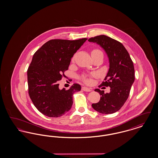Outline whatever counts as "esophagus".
Returning <instances> with one entry per match:
<instances>
[{
    "label": "esophagus",
    "mask_w": 158,
    "mask_h": 158,
    "mask_svg": "<svg viewBox=\"0 0 158 158\" xmlns=\"http://www.w3.org/2000/svg\"><path fill=\"white\" fill-rule=\"evenodd\" d=\"M82 90L85 92H90L92 91V88H87V87H82Z\"/></svg>",
    "instance_id": "obj_1"
}]
</instances>
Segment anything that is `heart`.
<instances>
[{
	"label": "heart",
	"instance_id": "b5f03b06",
	"mask_svg": "<svg viewBox=\"0 0 158 158\" xmlns=\"http://www.w3.org/2000/svg\"><path fill=\"white\" fill-rule=\"evenodd\" d=\"M92 52L97 53V52H100L99 50H95ZM73 59H74V57L73 58L72 60H73ZM82 79L84 81V82L86 83H91V79H90V77L88 76H83L82 77Z\"/></svg>",
	"mask_w": 158,
	"mask_h": 158
}]
</instances>
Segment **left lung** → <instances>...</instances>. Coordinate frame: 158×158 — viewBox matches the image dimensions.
I'll return each instance as SVG.
<instances>
[{
	"mask_svg": "<svg viewBox=\"0 0 158 158\" xmlns=\"http://www.w3.org/2000/svg\"><path fill=\"white\" fill-rule=\"evenodd\" d=\"M103 48L109 60V70L101 86H110V92L95 89L101 95L98 103L92 108L101 114H110L118 111L129 96L131 87L135 82V68L127 50L119 41L104 35L88 40Z\"/></svg>",
	"mask_w": 158,
	"mask_h": 158,
	"instance_id": "obj_1",
	"label": "left lung"
}]
</instances>
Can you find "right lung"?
I'll return each instance as SVG.
<instances>
[{
  "label": "right lung",
  "instance_id": "add662e5",
  "mask_svg": "<svg viewBox=\"0 0 158 158\" xmlns=\"http://www.w3.org/2000/svg\"><path fill=\"white\" fill-rule=\"evenodd\" d=\"M87 40H52L34 54L27 70L28 93L43 114L59 117L72 108L73 95L81 90V86L74 83L68 90L60 89L59 81L64 76L74 54Z\"/></svg>",
  "mask_w": 158,
  "mask_h": 158
}]
</instances>
